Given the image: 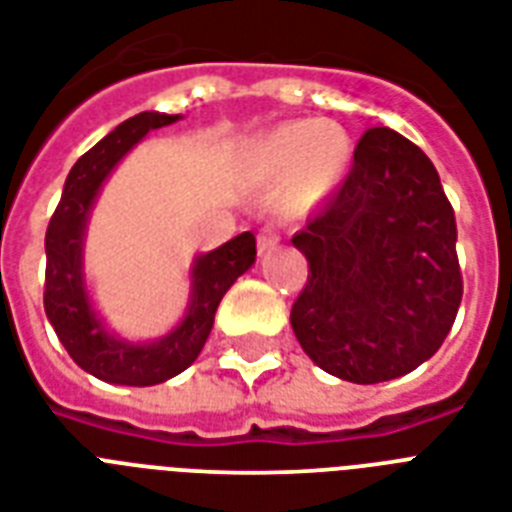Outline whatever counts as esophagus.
Returning a JSON list of instances; mask_svg holds the SVG:
<instances>
[{"label": "esophagus", "instance_id": "34e87169", "mask_svg": "<svg viewBox=\"0 0 512 512\" xmlns=\"http://www.w3.org/2000/svg\"><path fill=\"white\" fill-rule=\"evenodd\" d=\"M278 244V234L273 231V228H263L260 231V236H257V252L260 255H265V252H270V249L276 247Z\"/></svg>", "mask_w": 512, "mask_h": 512}]
</instances>
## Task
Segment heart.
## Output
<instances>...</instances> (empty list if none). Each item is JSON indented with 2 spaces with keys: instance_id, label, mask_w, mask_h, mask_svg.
<instances>
[{
  "instance_id": "b5f03b06",
  "label": "heart",
  "mask_w": 512,
  "mask_h": 512,
  "mask_svg": "<svg viewBox=\"0 0 512 512\" xmlns=\"http://www.w3.org/2000/svg\"><path fill=\"white\" fill-rule=\"evenodd\" d=\"M352 162V141L331 120H292L273 128L249 152L257 184H281L278 207L289 218L310 213L342 186Z\"/></svg>"
}]
</instances>
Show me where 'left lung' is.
Masks as SVG:
<instances>
[{"label":"left lung","instance_id":"1","mask_svg":"<svg viewBox=\"0 0 512 512\" xmlns=\"http://www.w3.org/2000/svg\"><path fill=\"white\" fill-rule=\"evenodd\" d=\"M455 242L434 162L392 128H368L342 189L292 236L310 265L292 307L305 355L352 384L426 363L463 299Z\"/></svg>","mask_w":512,"mask_h":512}]
</instances>
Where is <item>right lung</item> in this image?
<instances>
[{
  "label": "right lung",
  "mask_w": 512,
  "mask_h": 512,
  "mask_svg": "<svg viewBox=\"0 0 512 512\" xmlns=\"http://www.w3.org/2000/svg\"><path fill=\"white\" fill-rule=\"evenodd\" d=\"M181 115L139 112L94 144L70 168L65 189L52 220L47 239V284L44 310L54 334L68 355L83 371L99 381L123 386H155L186 371L205 347L223 294L242 273L255 265V236L244 231L213 252H202L191 265V292L184 318L168 334L149 342H128L110 331L105 318L91 302L83 273V239L91 207L99 191L118 168V162L139 144L149 131L170 126Z\"/></svg>",
  "instance_id": "right-lung-1"
}]
</instances>
